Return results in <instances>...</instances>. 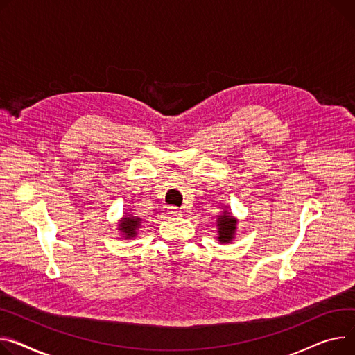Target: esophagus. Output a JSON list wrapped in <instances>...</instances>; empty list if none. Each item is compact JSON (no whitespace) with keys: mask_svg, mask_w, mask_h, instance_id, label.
<instances>
[{"mask_svg":"<svg viewBox=\"0 0 355 355\" xmlns=\"http://www.w3.org/2000/svg\"><path fill=\"white\" fill-rule=\"evenodd\" d=\"M167 214H170V216H173V217L180 216V214H181V209H180V208H177V207L170 205V207H167Z\"/></svg>","mask_w":355,"mask_h":355,"instance_id":"1","label":"esophagus"}]
</instances>
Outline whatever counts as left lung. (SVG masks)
<instances>
[{"label":"left lung","instance_id":"obj_1","mask_svg":"<svg viewBox=\"0 0 355 355\" xmlns=\"http://www.w3.org/2000/svg\"><path fill=\"white\" fill-rule=\"evenodd\" d=\"M239 220L232 216V212L228 211V207H224L223 214L217 217V240L220 244H230L235 239L237 232Z\"/></svg>","mask_w":355,"mask_h":355}]
</instances>
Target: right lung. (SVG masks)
I'll list each match as a JSON object with an SVG mask.
<instances>
[{
	"label": "right lung",
	"mask_w": 355,
	"mask_h": 355,
	"mask_svg": "<svg viewBox=\"0 0 355 355\" xmlns=\"http://www.w3.org/2000/svg\"><path fill=\"white\" fill-rule=\"evenodd\" d=\"M141 220L139 217H135L134 214H127L118 221V231L121 232V237L127 239V240H132L137 237L138 230L141 228Z\"/></svg>",
	"instance_id": "right-lung-1"
}]
</instances>
